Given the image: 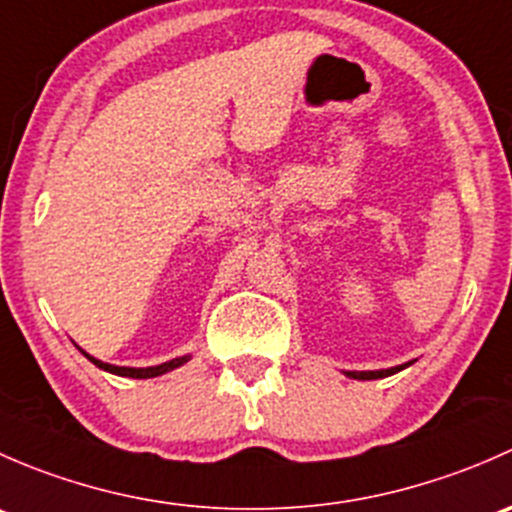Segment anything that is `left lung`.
<instances>
[{"instance_id": "obj_1", "label": "left lung", "mask_w": 512, "mask_h": 512, "mask_svg": "<svg viewBox=\"0 0 512 512\" xmlns=\"http://www.w3.org/2000/svg\"><path fill=\"white\" fill-rule=\"evenodd\" d=\"M404 366H394V369H384V371H347V376H352V379H384V376H391L396 374V371H401Z\"/></svg>"}]
</instances>
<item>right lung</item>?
<instances>
[{
	"label": "right lung",
	"instance_id": "obj_1",
	"mask_svg": "<svg viewBox=\"0 0 512 512\" xmlns=\"http://www.w3.org/2000/svg\"><path fill=\"white\" fill-rule=\"evenodd\" d=\"M86 354V352H84ZM86 359L94 361L98 369L103 371H111V374H118V376H131V379H153V376H160L165 374V371H173L178 369L180 364H185L188 361V356H180V359H173V361H165V364L160 366H148V369H131V366H113V364H103V361L94 359V356L86 354Z\"/></svg>",
	"mask_w": 512,
	"mask_h": 512
}]
</instances>
